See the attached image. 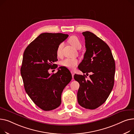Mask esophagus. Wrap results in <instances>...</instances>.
<instances>
[{
    "mask_svg": "<svg viewBox=\"0 0 134 134\" xmlns=\"http://www.w3.org/2000/svg\"><path fill=\"white\" fill-rule=\"evenodd\" d=\"M71 74H72V78H74V75H75L74 72L72 71H71Z\"/></svg>",
    "mask_w": 134,
    "mask_h": 134,
    "instance_id": "34e87169",
    "label": "esophagus"
}]
</instances>
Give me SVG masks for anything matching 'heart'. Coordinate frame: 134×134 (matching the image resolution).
<instances>
[{"mask_svg":"<svg viewBox=\"0 0 134 134\" xmlns=\"http://www.w3.org/2000/svg\"><path fill=\"white\" fill-rule=\"evenodd\" d=\"M69 42L74 48L77 49L80 48H81L82 46L80 39L76 36H71L69 39ZM62 46L63 43L59 44L58 46L56 51L57 56H60L61 54ZM78 63L79 60L76 58H65L60 62V65L69 69H74L78 65Z\"/></svg>","mask_w":134,"mask_h":134,"instance_id":"b5f03b06","label":"heart"}]
</instances>
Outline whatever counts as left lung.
<instances>
[{
    "label": "left lung",
    "mask_w": 134,
    "mask_h": 134,
    "mask_svg": "<svg viewBox=\"0 0 134 134\" xmlns=\"http://www.w3.org/2000/svg\"><path fill=\"white\" fill-rule=\"evenodd\" d=\"M82 34L86 51L79 69L86 75H92L90 80H85V75H74L80 84L77 100L81 107L95 109L104 103L113 90L115 63L110 49L103 41L89 31Z\"/></svg>",
    "instance_id": "1"
}]
</instances>
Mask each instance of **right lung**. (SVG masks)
<instances>
[{
    "label": "right lung",
    "mask_w": 134,
    "mask_h": 134,
    "mask_svg": "<svg viewBox=\"0 0 134 134\" xmlns=\"http://www.w3.org/2000/svg\"><path fill=\"white\" fill-rule=\"evenodd\" d=\"M68 36L61 33L42 34L27 46L23 54L20 73L25 91L44 111L60 105L63 90L72 79L65 67H60L52 75L48 72L58 60V46Z\"/></svg>",
    "instance_id": "1"
}]
</instances>
